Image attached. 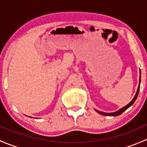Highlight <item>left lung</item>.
Wrapping results in <instances>:
<instances>
[{
    "mask_svg": "<svg viewBox=\"0 0 147 147\" xmlns=\"http://www.w3.org/2000/svg\"><path fill=\"white\" fill-rule=\"evenodd\" d=\"M140 74H141V72H140ZM140 82H141V76L139 77V87H138L137 93H136V94H135V96H134V98H133V100H131V101L128 104V105H126L125 107H122V108H121V109H120L119 110L117 111V112H112V113H105V112H100V111H97V110H96V111H97V112H98L99 114H100V115H106V116H118V115H121V114L122 113V112H124V111L126 110V109H127L130 106H131V105H132L133 104H134V102H135V100H137V96H138V94H139V88H140Z\"/></svg>",
    "mask_w": 147,
    "mask_h": 147,
    "instance_id": "left-lung-1",
    "label": "left lung"
}]
</instances>
